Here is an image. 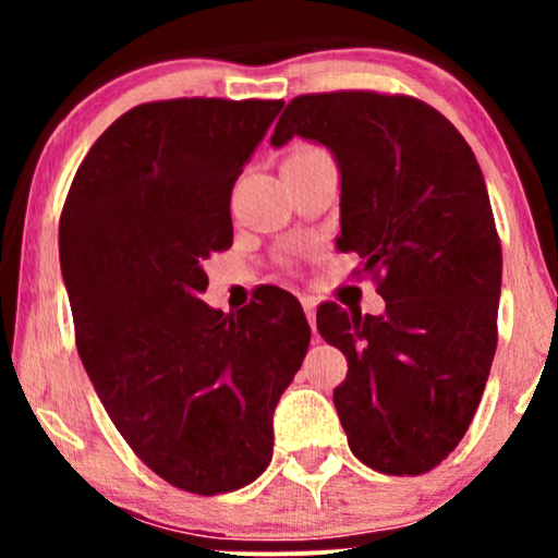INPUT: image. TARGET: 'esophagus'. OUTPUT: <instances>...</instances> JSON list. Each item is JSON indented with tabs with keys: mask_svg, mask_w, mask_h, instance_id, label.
Here are the masks:
<instances>
[{
	"mask_svg": "<svg viewBox=\"0 0 558 558\" xmlns=\"http://www.w3.org/2000/svg\"><path fill=\"white\" fill-rule=\"evenodd\" d=\"M301 306H304V315H306V319H310L312 330H315V325H317V301L312 296H301Z\"/></svg>",
	"mask_w": 558,
	"mask_h": 558,
	"instance_id": "34e87169",
	"label": "esophagus"
}]
</instances>
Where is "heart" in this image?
I'll use <instances>...</instances> for the list:
<instances>
[{
    "label": "heart",
    "mask_w": 558,
    "mask_h": 558,
    "mask_svg": "<svg viewBox=\"0 0 558 558\" xmlns=\"http://www.w3.org/2000/svg\"><path fill=\"white\" fill-rule=\"evenodd\" d=\"M301 155H304V151H301Z\"/></svg>",
    "instance_id": "heart-1"
}]
</instances>
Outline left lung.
<instances>
[{
	"instance_id": "1",
	"label": "left lung",
	"mask_w": 558,
	"mask_h": 558,
	"mask_svg": "<svg viewBox=\"0 0 558 558\" xmlns=\"http://www.w3.org/2000/svg\"><path fill=\"white\" fill-rule=\"evenodd\" d=\"M330 149L341 175L338 252L375 275L383 315L323 304L317 330L349 362L332 390L354 457L422 475L464 438L496 354L501 243L470 144L412 96H296L270 138Z\"/></svg>"
}]
</instances>
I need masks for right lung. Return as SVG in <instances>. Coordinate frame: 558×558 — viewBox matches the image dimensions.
<instances>
[{"label": "right lung", "instance_id": "obj_1", "mask_svg": "<svg viewBox=\"0 0 558 558\" xmlns=\"http://www.w3.org/2000/svg\"><path fill=\"white\" fill-rule=\"evenodd\" d=\"M283 110L267 99L138 105L96 138L60 217L75 341L128 446L175 488L215 496L272 459V414L310 345L301 304L267 288L204 304V259L233 243L230 194Z\"/></svg>", "mask_w": 558, "mask_h": 558}]
</instances>
